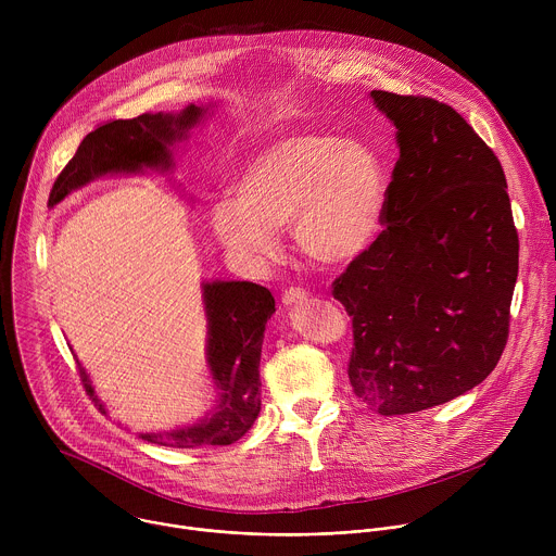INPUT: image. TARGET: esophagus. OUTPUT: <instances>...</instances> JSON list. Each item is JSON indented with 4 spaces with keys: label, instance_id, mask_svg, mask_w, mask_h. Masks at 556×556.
<instances>
[{
    "label": "esophagus",
    "instance_id": "obj_1",
    "mask_svg": "<svg viewBox=\"0 0 556 556\" xmlns=\"http://www.w3.org/2000/svg\"><path fill=\"white\" fill-rule=\"evenodd\" d=\"M307 299L305 290L301 288H288L283 294H281V303L283 305H294V303H303Z\"/></svg>",
    "mask_w": 556,
    "mask_h": 556
}]
</instances>
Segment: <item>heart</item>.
<instances>
[{
  "mask_svg": "<svg viewBox=\"0 0 556 556\" xmlns=\"http://www.w3.org/2000/svg\"><path fill=\"white\" fill-rule=\"evenodd\" d=\"M235 200L217 202L208 224L240 262L275 255L277 230L292 226L299 251L321 266H343L380 232L387 169L365 140L324 129L281 134L257 149L232 185Z\"/></svg>",
  "mask_w": 556,
  "mask_h": 556,
  "instance_id": "obj_1",
  "label": "heart"
}]
</instances>
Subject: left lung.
Instances as JSON below:
<instances>
[{
  "label": "left lung",
  "instance_id": "1",
  "mask_svg": "<svg viewBox=\"0 0 556 556\" xmlns=\"http://www.w3.org/2000/svg\"><path fill=\"white\" fill-rule=\"evenodd\" d=\"M401 157L382 230L334 279L352 316L348 365L380 416L448 403L502 358L519 270L508 185L493 149L446 103L371 90Z\"/></svg>",
  "mask_w": 556,
  "mask_h": 556
}]
</instances>
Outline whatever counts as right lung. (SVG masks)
<instances>
[{
  "label": "right lung",
  "instance_id": "add662e5",
  "mask_svg": "<svg viewBox=\"0 0 556 556\" xmlns=\"http://www.w3.org/2000/svg\"><path fill=\"white\" fill-rule=\"evenodd\" d=\"M204 114L206 110L189 105L180 114H140L129 121L99 125L78 144L72 161L54 180L48 206H56L74 189H81L108 174H138L142 169L169 172L174 165L172 147L185 140ZM202 288L208 321L206 363L222 391L219 405L193 427L140 433L151 444L174 448L226 446L253 427L262 409L260 358L266 321L275 312V299L268 288L251 281H211ZM78 374L92 403L105 414V405L99 401L81 365Z\"/></svg>",
  "mask_w": 556,
  "mask_h": 556
}]
</instances>
